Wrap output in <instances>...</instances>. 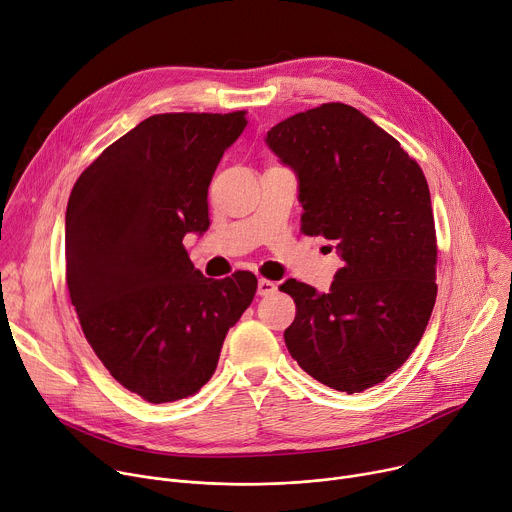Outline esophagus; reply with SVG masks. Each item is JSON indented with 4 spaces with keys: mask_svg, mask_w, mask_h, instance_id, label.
<instances>
[{
    "mask_svg": "<svg viewBox=\"0 0 512 512\" xmlns=\"http://www.w3.org/2000/svg\"><path fill=\"white\" fill-rule=\"evenodd\" d=\"M274 291H277V283L266 281V279H260V281H258V295H260V297L272 295Z\"/></svg>",
    "mask_w": 512,
    "mask_h": 512,
    "instance_id": "1",
    "label": "esophagus"
}]
</instances>
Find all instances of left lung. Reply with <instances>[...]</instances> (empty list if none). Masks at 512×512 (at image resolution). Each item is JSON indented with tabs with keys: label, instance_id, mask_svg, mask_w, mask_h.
I'll return each instance as SVG.
<instances>
[{
	"label": "left lung",
	"instance_id": "left-lung-1",
	"mask_svg": "<svg viewBox=\"0 0 512 512\" xmlns=\"http://www.w3.org/2000/svg\"><path fill=\"white\" fill-rule=\"evenodd\" d=\"M266 145L297 176L303 233L324 235L342 260L328 293L295 279L279 287L297 305L285 344L313 379L359 393L406 363L435 307L426 178L396 139L340 102L289 116Z\"/></svg>",
	"mask_w": 512,
	"mask_h": 512
}]
</instances>
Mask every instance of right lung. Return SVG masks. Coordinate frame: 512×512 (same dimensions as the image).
Masks as SVG:
<instances>
[{"label": "right lung", "instance_id": "obj_1", "mask_svg": "<svg viewBox=\"0 0 512 512\" xmlns=\"http://www.w3.org/2000/svg\"><path fill=\"white\" fill-rule=\"evenodd\" d=\"M246 112L153 114L77 178L65 213L67 289L108 373L151 404L194 396L256 295L252 272L203 277L182 246L209 229L207 192Z\"/></svg>", "mask_w": 512, "mask_h": 512}]
</instances>
